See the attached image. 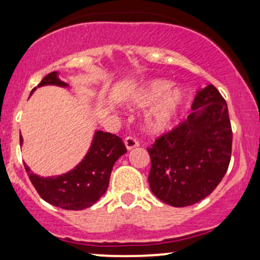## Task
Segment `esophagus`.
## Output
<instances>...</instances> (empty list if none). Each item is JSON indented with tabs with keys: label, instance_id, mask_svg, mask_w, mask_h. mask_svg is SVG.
<instances>
[{
	"label": "esophagus",
	"instance_id": "obj_1",
	"mask_svg": "<svg viewBox=\"0 0 260 260\" xmlns=\"http://www.w3.org/2000/svg\"><path fill=\"white\" fill-rule=\"evenodd\" d=\"M124 145H126L127 150H132V149L139 147V142L137 139H134L133 137H127L124 139Z\"/></svg>",
	"mask_w": 260,
	"mask_h": 260
}]
</instances>
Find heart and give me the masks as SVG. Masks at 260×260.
<instances>
[{
    "mask_svg": "<svg viewBox=\"0 0 260 260\" xmlns=\"http://www.w3.org/2000/svg\"><path fill=\"white\" fill-rule=\"evenodd\" d=\"M168 79H151L137 88L131 95L129 105L136 110L150 107L144 118V128L149 134L162 136L171 132L181 118L187 100L182 88L171 89Z\"/></svg>",
    "mask_w": 260,
    "mask_h": 260,
    "instance_id": "obj_1",
    "label": "heart"
}]
</instances>
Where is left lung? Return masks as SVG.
<instances>
[{
	"label": "left lung",
	"mask_w": 260,
	"mask_h": 260,
	"mask_svg": "<svg viewBox=\"0 0 260 260\" xmlns=\"http://www.w3.org/2000/svg\"><path fill=\"white\" fill-rule=\"evenodd\" d=\"M190 109L186 121L148 148L151 192L176 208L193 205L210 194L231 160L229 110L215 86L198 89Z\"/></svg>",
	"instance_id": "obj_1"
}]
</instances>
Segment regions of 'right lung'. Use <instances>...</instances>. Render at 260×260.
<instances>
[{
  "label": "right lung",
  "mask_w": 260,
  "mask_h": 260,
  "mask_svg": "<svg viewBox=\"0 0 260 260\" xmlns=\"http://www.w3.org/2000/svg\"><path fill=\"white\" fill-rule=\"evenodd\" d=\"M44 85L70 88L67 83L58 78V72L47 74L38 86ZM35 89H32L31 94ZM22 144L23 137L20 136ZM126 153L127 149L120 137L95 131L88 153L71 171L58 176L41 177L32 174L25 164L24 168L32 186L45 202L64 210H83L91 207L105 194L113 165L118 157Z\"/></svg>",
  "instance_id": "1"
}]
</instances>
